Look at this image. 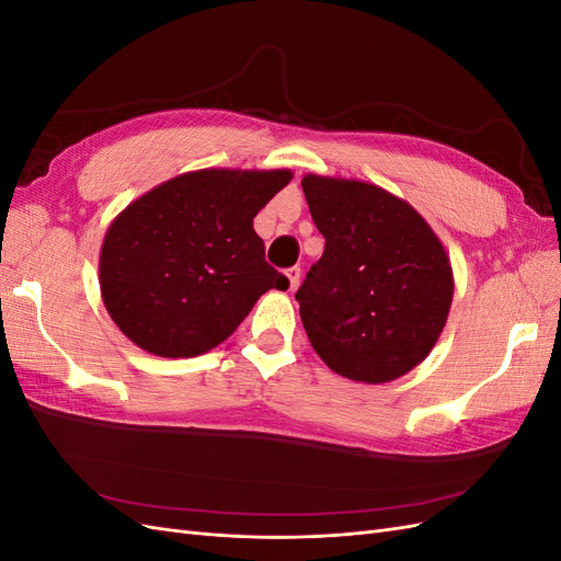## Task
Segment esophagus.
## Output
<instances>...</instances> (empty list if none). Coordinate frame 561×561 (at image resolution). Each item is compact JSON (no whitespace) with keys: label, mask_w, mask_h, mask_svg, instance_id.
<instances>
[{"label":"esophagus","mask_w":561,"mask_h":561,"mask_svg":"<svg viewBox=\"0 0 561 561\" xmlns=\"http://www.w3.org/2000/svg\"><path fill=\"white\" fill-rule=\"evenodd\" d=\"M285 276H287V280H290V290H297V287H299V280H301V268H299V266L287 268V271H285Z\"/></svg>","instance_id":"esophagus-1"}]
</instances>
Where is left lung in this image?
Returning <instances> with one entry per match:
<instances>
[{
  "mask_svg": "<svg viewBox=\"0 0 561 561\" xmlns=\"http://www.w3.org/2000/svg\"><path fill=\"white\" fill-rule=\"evenodd\" d=\"M322 257L297 290L313 351L360 383L400 379L437 344L451 309L454 271L437 233L381 186L304 175Z\"/></svg>",
  "mask_w": 561,
  "mask_h": 561,
  "instance_id": "8db88e82",
  "label": "left lung"
}]
</instances>
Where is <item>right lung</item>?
<instances>
[{
	"label": "right lung",
	"mask_w": 561,
	"mask_h": 561,
	"mask_svg": "<svg viewBox=\"0 0 561 561\" xmlns=\"http://www.w3.org/2000/svg\"><path fill=\"white\" fill-rule=\"evenodd\" d=\"M290 180L287 168H203L128 203L100 248V295L116 328L159 358H194L271 287L287 290L252 219Z\"/></svg>",
	"instance_id": "1"
}]
</instances>
